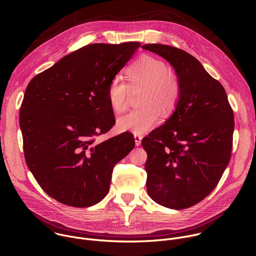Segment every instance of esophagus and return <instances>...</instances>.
<instances>
[{
  "label": "esophagus",
  "mask_w": 256,
  "mask_h": 256,
  "mask_svg": "<svg viewBox=\"0 0 256 256\" xmlns=\"http://www.w3.org/2000/svg\"><path fill=\"white\" fill-rule=\"evenodd\" d=\"M142 136L140 134H134V142H136V146H140V142H142Z\"/></svg>",
  "instance_id": "1"
}]
</instances>
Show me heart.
<instances>
[{"label":"heart","mask_w":256,"mask_h":256,"mask_svg":"<svg viewBox=\"0 0 256 256\" xmlns=\"http://www.w3.org/2000/svg\"><path fill=\"white\" fill-rule=\"evenodd\" d=\"M128 85L114 78L108 85L107 98L116 112H122L128 106L130 89L142 88L140 97V107L132 109L118 120V128L142 134L149 132L160 120L161 109L169 112L176 106L180 95V83L174 72L166 68L164 60L142 56L128 70Z\"/></svg>","instance_id":"1"}]
</instances>
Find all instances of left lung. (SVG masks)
<instances>
[{
  "label": "left lung",
  "mask_w": 256,
  "mask_h": 256,
  "mask_svg": "<svg viewBox=\"0 0 256 256\" xmlns=\"http://www.w3.org/2000/svg\"><path fill=\"white\" fill-rule=\"evenodd\" d=\"M142 48L165 58L180 83L172 116L142 140L147 192L163 206L188 208L214 190L229 164L233 110L224 87L194 56L165 44Z\"/></svg>",
  "instance_id": "obj_1"
}]
</instances>
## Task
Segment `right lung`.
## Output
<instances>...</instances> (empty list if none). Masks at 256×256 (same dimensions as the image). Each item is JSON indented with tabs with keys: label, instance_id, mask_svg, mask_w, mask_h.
Wrapping results in <instances>:
<instances>
[{
	"label": "right lung",
	"instance_id": "1",
	"mask_svg": "<svg viewBox=\"0 0 256 256\" xmlns=\"http://www.w3.org/2000/svg\"><path fill=\"white\" fill-rule=\"evenodd\" d=\"M140 42L93 44L72 52L28 84L20 110L27 166L56 200L87 208L107 194L114 165L134 148L124 132L100 144L114 124L107 88Z\"/></svg>",
	"mask_w": 256,
	"mask_h": 256
}]
</instances>
